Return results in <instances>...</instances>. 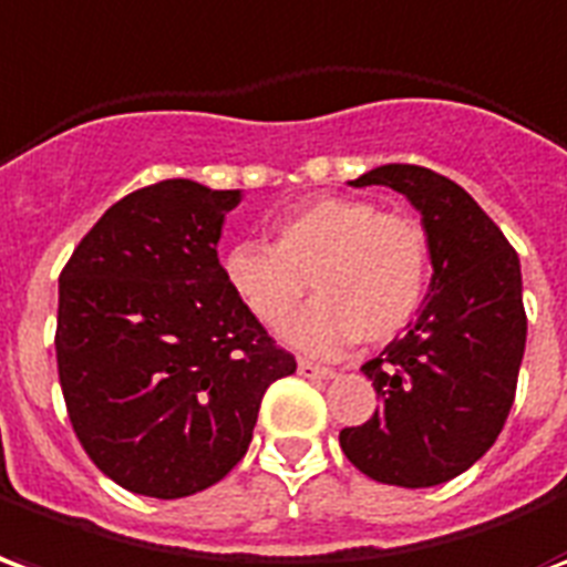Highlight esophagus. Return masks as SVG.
Returning a JSON list of instances; mask_svg holds the SVG:
<instances>
[{
    "label": "esophagus",
    "mask_w": 567,
    "mask_h": 567,
    "mask_svg": "<svg viewBox=\"0 0 567 567\" xmlns=\"http://www.w3.org/2000/svg\"><path fill=\"white\" fill-rule=\"evenodd\" d=\"M299 374L311 380H332L334 371L326 369V365H317V362H308V359H299Z\"/></svg>",
    "instance_id": "34e87169"
}]
</instances>
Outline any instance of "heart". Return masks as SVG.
I'll list each match as a JSON object with an SVG mask.
<instances>
[{
    "label": "heart",
    "instance_id": "b5f03b06",
    "mask_svg": "<svg viewBox=\"0 0 567 567\" xmlns=\"http://www.w3.org/2000/svg\"><path fill=\"white\" fill-rule=\"evenodd\" d=\"M223 280L271 329L311 284L320 296L284 326V338L313 357H338L359 338L383 344L414 320L429 284V238L411 214L380 210L371 198H308L275 220V244H233Z\"/></svg>",
    "mask_w": 567,
    "mask_h": 567
}]
</instances>
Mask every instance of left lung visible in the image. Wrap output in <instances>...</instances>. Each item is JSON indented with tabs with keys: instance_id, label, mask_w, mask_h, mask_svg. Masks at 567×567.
<instances>
[{
	"instance_id": "left-lung-1",
	"label": "left lung",
	"mask_w": 567,
	"mask_h": 567,
	"mask_svg": "<svg viewBox=\"0 0 567 567\" xmlns=\"http://www.w3.org/2000/svg\"><path fill=\"white\" fill-rule=\"evenodd\" d=\"M353 187H390L423 217L432 284L402 338L362 371L380 411L341 429V450L371 481L423 489L453 481L493 447L526 350L519 256L489 214L423 165H380Z\"/></svg>"
}]
</instances>
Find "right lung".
<instances>
[{"label":"right lung","instance_id":"add662e5","mask_svg":"<svg viewBox=\"0 0 567 567\" xmlns=\"http://www.w3.org/2000/svg\"><path fill=\"white\" fill-rule=\"evenodd\" d=\"M238 189L159 181L114 202L60 275L56 369L86 456L123 489L184 498L250 447L296 357L235 299L217 259Z\"/></svg>","mask_w":567,"mask_h":567}]
</instances>
